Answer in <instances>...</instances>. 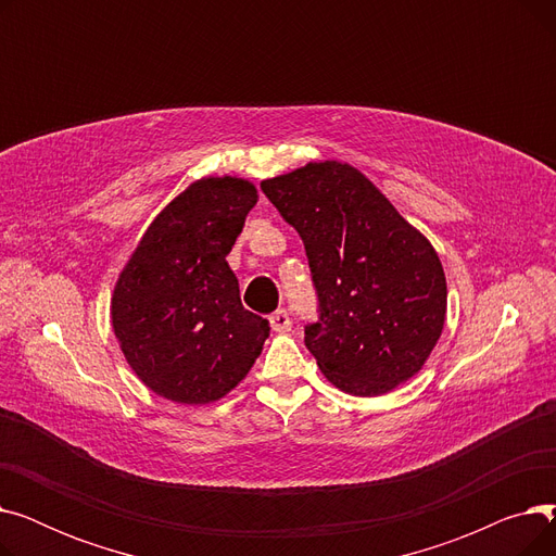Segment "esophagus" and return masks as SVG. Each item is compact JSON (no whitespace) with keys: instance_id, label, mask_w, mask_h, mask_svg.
I'll use <instances>...</instances> for the list:
<instances>
[{"instance_id":"1","label":"esophagus","mask_w":556,"mask_h":556,"mask_svg":"<svg viewBox=\"0 0 556 556\" xmlns=\"http://www.w3.org/2000/svg\"><path fill=\"white\" fill-rule=\"evenodd\" d=\"M290 317H288V313L283 311V308H279V311H275L273 315H270V327H273V331L275 333H286V331H290Z\"/></svg>"}]
</instances>
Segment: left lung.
<instances>
[{
    "instance_id": "left-lung-1",
    "label": "left lung",
    "mask_w": 556,
    "mask_h": 556,
    "mask_svg": "<svg viewBox=\"0 0 556 556\" xmlns=\"http://www.w3.org/2000/svg\"><path fill=\"white\" fill-rule=\"evenodd\" d=\"M261 189L304 241L319 298L304 342L327 381L381 396L413 378L446 323V275L432 243L346 162H308Z\"/></svg>"
}]
</instances>
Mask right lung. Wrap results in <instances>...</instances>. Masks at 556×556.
I'll return each instance as SVG.
<instances>
[{
	"instance_id": "right-lung-1",
	"label": "right lung",
	"mask_w": 556,
	"mask_h": 556,
	"mask_svg": "<svg viewBox=\"0 0 556 556\" xmlns=\"http://www.w3.org/2000/svg\"><path fill=\"white\" fill-rule=\"evenodd\" d=\"M258 200L237 175H207L175 195L116 277L110 319L139 381L182 405L227 396L270 336L243 308L227 254Z\"/></svg>"
}]
</instances>
